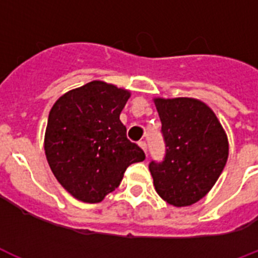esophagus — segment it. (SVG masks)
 Segmentation results:
<instances>
[{"mask_svg":"<svg viewBox=\"0 0 258 258\" xmlns=\"http://www.w3.org/2000/svg\"><path fill=\"white\" fill-rule=\"evenodd\" d=\"M139 147L143 149V151H144V152H146V155H147V143L146 142H139Z\"/></svg>","mask_w":258,"mask_h":258,"instance_id":"esophagus-1","label":"esophagus"}]
</instances>
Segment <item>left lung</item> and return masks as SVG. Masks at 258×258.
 <instances>
[{"mask_svg": "<svg viewBox=\"0 0 258 258\" xmlns=\"http://www.w3.org/2000/svg\"><path fill=\"white\" fill-rule=\"evenodd\" d=\"M165 140V157L149 172L160 197L176 207L206 196L228 159V138L209 106L197 98H153Z\"/></svg>", "mask_w": 258, "mask_h": 258, "instance_id": "1", "label": "left lung"}]
</instances>
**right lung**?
<instances>
[{
    "instance_id": "obj_1",
    "label": "right lung",
    "mask_w": 258,
    "mask_h": 258,
    "mask_svg": "<svg viewBox=\"0 0 258 258\" xmlns=\"http://www.w3.org/2000/svg\"><path fill=\"white\" fill-rule=\"evenodd\" d=\"M130 97L128 90L96 80L69 90L52 106L45 157L60 185L81 202L103 201L127 166L146 159L119 119Z\"/></svg>"
}]
</instances>
